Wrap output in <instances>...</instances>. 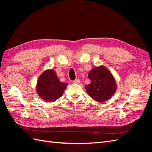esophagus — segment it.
Masks as SVG:
<instances>
[{
    "label": "esophagus",
    "mask_w": 152,
    "mask_h": 152,
    "mask_svg": "<svg viewBox=\"0 0 152 152\" xmlns=\"http://www.w3.org/2000/svg\"><path fill=\"white\" fill-rule=\"evenodd\" d=\"M73 83L74 84H79L80 82V80L79 79H75V80H73Z\"/></svg>",
    "instance_id": "esophagus-1"
}]
</instances>
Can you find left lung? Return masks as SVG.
Instances as JSON below:
<instances>
[{"label": "left lung", "instance_id": "8db88e82", "mask_svg": "<svg viewBox=\"0 0 152 152\" xmlns=\"http://www.w3.org/2000/svg\"><path fill=\"white\" fill-rule=\"evenodd\" d=\"M88 77L91 84L85 88L88 95L96 102H106L117 91L115 79L112 73L103 65L92 69L88 73Z\"/></svg>", "mask_w": 152, "mask_h": 152}]
</instances>
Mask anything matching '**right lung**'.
I'll use <instances>...</instances> for the list:
<instances>
[{"mask_svg":"<svg viewBox=\"0 0 152 152\" xmlns=\"http://www.w3.org/2000/svg\"><path fill=\"white\" fill-rule=\"evenodd\" d=\"M67 85L60 82L53 70L48 69L39 76L36 86V91L44 101L54 102L63 95Z\"/></svg>","mask_w":152,"mask_h":152,"instance_id":"1","label":"right lung"}]
</instances>
